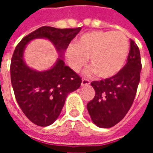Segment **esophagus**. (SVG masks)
Instances as JSON below:
<instances>
[{"label":"esophagus","mask_w":153,"mask_h":153,"mask_svg":"<svg viewBox=\"0 0 153 153\" xmlns=\"http://www.w3.org/2000/svg\"><path fill=\"white\" fill-rule=\"evenodd\" d=\"M89 84L90 81L88 79H82V83H81L82 86H87V85H89Z\"/></svg>","instance_id":"esophagus-1"}]
</instances>
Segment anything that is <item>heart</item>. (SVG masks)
Returning <instances> with one entry per match:
<instances>
[{
  "instance_id": "obj_1",
  "label": "heart",
  "mask_w": 153,
  "mask_h": 153,
  "mask_svg": "<svg viewBox=\"0 0 153 153\" xmlns=\"http://www.w3.org/2000/svg\"><path fill=\"white\" fill-rule=\"evenodd\" d=\"M129 52L127 37L121 32L93 31L78 38L67 52L70 67L79 71L89 58L91 71L102 79L115 76L125 65Z\"/></svg>"
}]
</instances>
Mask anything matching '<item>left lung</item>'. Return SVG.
Instances as JSON below:
<instances>
[{
	"label": "left lung",
	"mask_w": 153,
	"mask_h": 153,
	"mask_svg": "<svg viewBox=\"0 0 153 153\" xmlns=\"http://www.w3.org/2000/svg\"><path fill=\"white\" fill-rule=\"evenodd\" d=\"M142 69L139 48L130 39L127 62L115 76L93 81L95 97L87 105L93 122L100 128H111L124 118L137 93Z\"/></svg>",
	"instance_id": "obj_1"
}]
</instances>
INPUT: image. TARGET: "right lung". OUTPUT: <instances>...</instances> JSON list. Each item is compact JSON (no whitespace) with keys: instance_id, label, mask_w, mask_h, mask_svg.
<instances>
[{"instance_id":"add662e5","label":"right lung","mask_w":153,"mask_h":153,"mask_svg":"<svg viewBox=\"0 0 153 153\" xmlns=\"http://www.w3.org/2000/svg\"><path fill=\"white\" fill-rule=\"evenodd\" d=\"M81 28H56L42 26L23 38L16 46L10 63V79L15 98L28 120L38 126H48L56 121L68 94L77 90L82 79L59 58L51 69L33 70L25 64L26 45L36 38H47L62 56Z\"/></svg>"}]
</instances>
